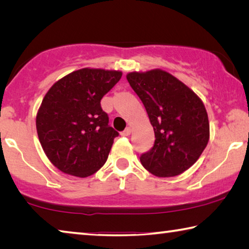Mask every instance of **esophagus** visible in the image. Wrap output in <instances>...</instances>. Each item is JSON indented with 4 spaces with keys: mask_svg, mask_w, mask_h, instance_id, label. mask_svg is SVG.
<instances>
[{
    "mask_svg": "<svg viewBox=\"0 0 249 249\" xmlns=\"http://www.w3.org/2000/svg\"><path fill=\"white\" fill-rule=\"evenodd\" d=\"M130 133H132V127H126L125 130H123V132L121 133L122 136H128V135H130Z\"/></svg>",
    "mask_w": 249,
    "mask_h": 249,
    "instance_id": "34e87169",
    "label": "esophagus"
}]
</instances>
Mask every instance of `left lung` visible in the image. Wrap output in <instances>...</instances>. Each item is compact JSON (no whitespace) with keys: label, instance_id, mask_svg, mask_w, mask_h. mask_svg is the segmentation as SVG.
Instances as JSON below:
<instances>
[{"label":"left lung","instance_id":"1","mask_svg":"<svg viewBox=\"0 0 249 249\" xmlns=\"http://www.w3.org/2000/svg\"><path fill=\"white\" fill-rule=\"evenodd\" d=\"M148 114L155 144L141 162L157 177H175L189 169L210 138L208 113L190 88L161 69L126 75Z\"/></svg>","mask_w":249,"mask_h":249}]
</instances>
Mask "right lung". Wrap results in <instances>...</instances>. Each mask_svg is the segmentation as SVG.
Returning <instances> with one entry per match:
<instances>
[{"mask_svg": "<svg viewBox=\"0 0 249 249\" xmlns=\"http://www.w3.org/2000/svg\"><path fill=\"white\" fill-rule=\"evenodd\" d=\"M121 77V71L83 68L58 80L46 93L36 116L37 134L60 171L86 178L107 161L119 133L108 125L101 100Z\"/></svg>", "mask_w": 249, "mask_h": 249, "instance_id": "add662e5", "label": "right lung"}]
</instances>
